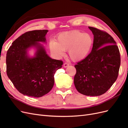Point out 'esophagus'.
I'll list each match as a JSON object with an SVG mask.
<instances>
[{
  "label": "esophagus",
  "mask_w": 128,
  "mask_h": 128,
  "mask_svg": "<svg viewBox=\"0 0 128 128\" xmlns=\"http://www.w3.org/2000/svg\"><path fill=\"white\" fill-rule=\"evenodd\" d=\"M69 64H68V63H67V62H65V63H64V68H66V67H68L69 66Z\"/></svg>",
  "instance_id": "1"
}]
</instances>
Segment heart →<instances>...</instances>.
Returning <instances> with one entry per match:
<instances>
[{
  "instance_id": "heart-1",
  "label": "heart",
  "mask_w": 128,
  "mask_h": 128,
  "mask_svg": "<svg viewBox=\"0 0 128 128\" xmlns=\"http://www.w3.org/2000/svg\"><path fill=\"white\" fill-rule=\"evenodd\" d=\"M56 40H51L49 48L53 55L61 57L68 50L69 56L75 61H81L90 53L94 43L90 34L78 30H72L60 34Z\"/></svg>"
}]
</instances>
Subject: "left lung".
I'll return each instance as SVG.
<instances>
[{
  "label": "left lung",
  "mask_w": 128,
  "mask_h": 128,
  "mask_svg": "<svg viewBox=\"0 0 128 128\" xmlns=\"http://www.w3.org/2000/svg\"><path fill=\"white\" fill-rule=\"evenodd\" d=\"M94 36L92 51L75 65V86L80 94L98 96L106 92L116 80L121 58L114 38L104 31L88 26Z\"/></svg>",
  "instance_id": "left-lung-1"
}]
</instances>
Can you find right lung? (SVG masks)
I'll return each mask as SVG.
<instances>
[{
	"mask_svg": "<svg viewBox=\"0 0 128 128\" xmlns=\"http://www.w3.org/2000/svg\"><path fill=\"white\" fill-rule=\"evenodd\" d=\"M48 30H32L22 34L12 43L6 54V72L21 94L39 98L47 94L54 83L55 72L62 67L61 60L52 59L39 42H46ZM32 47L37 51L30 58L27 53Z\"/></svg>",
	"mask_w": 128,
	"mask_h": 128,
	"instance_id": "add662e5",
	"label": "right lung"
}]
</instances>
